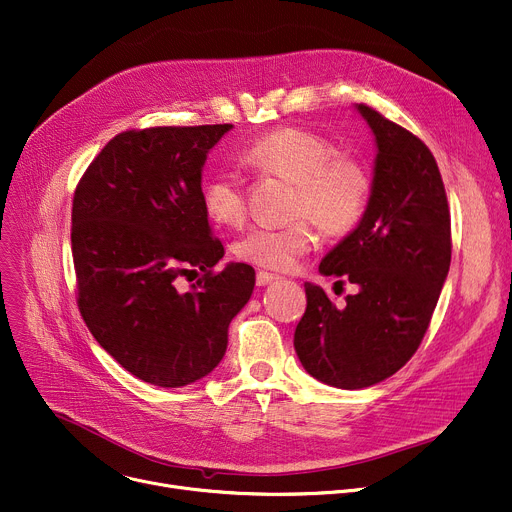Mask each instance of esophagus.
<instances>
[{"label": "esophagus", "mask_w": 512, "mask_h": 512, "mask_svg": "<svg viewBox=\"0 0 512 512\" xmlns=\"http://www.w3.org/2000/svg\"><path fill=\"white\" fill-rule=\"evenodd\" d=\"M275 280H280V275H277V273H269V271H263V269H259V271L255 273L257 286H267V284H271V282H275Z\"/></svg>", "instance_id": "obj_1"}]
</instances>
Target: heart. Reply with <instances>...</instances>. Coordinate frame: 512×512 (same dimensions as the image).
I'll return each mask as SVG.
<instances>
[{
    "label": "heart",
    "mask_w": 512,
    "mask_h": 512,
    "mask_svg": "<svg viewBox=\"0 0 512 512\" xmlns=\"http://www.w3.org/2000/svg\"><path fill=\"white\" fill-rule=\"evenodd\" d=\"M247 163L263 175L296 185L292 214L300 220L288 226L257 224L235 243L241 261L265 269H292L300 257L318 245L316 226L331 237L353 232L369 206L371 175L367 167L316 132L280 126L263 132L249 145ZM204 206L212 220L235 226L247 216L245 179L232 169L210 177Z\"/></svg>",
    "instance_id": "obj_1"
}]
</instances>
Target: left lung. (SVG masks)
Wrapping results in <instances>:
<instances>
[{
  "mask_svg": "<svg viewBox=\"0 0 512 512\" xmlns=\"http://www.w3.org/2000/svg\"><path fill=\"white\" fill-rule=\"evenodd\" d=\"M357 110L378 143L369 206L318 269L359 292L337 308L306 282V312L294 333L308 374L343 390L390 378L416 353L451 263V214L433 153L376 108Z\"/></svg>",
  "mask_w": 512,
  "mask_h": 512,
  "instance_id": "obj_1",
  "label": "left lung"
}]
</instances>
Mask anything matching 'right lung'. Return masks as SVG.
I'll return each mask as SVG.
<instances>
[{
	"instance_id": "obj_1",
	"label": "right lung",
	"mask_w": 512,
	"mask_h": 512,
	"mask_svg": "<svg viewBox=\"0 0 512 512\" xmlns=\"http://www.w3.org/2000/svg\"><path fill=\"white\" fill-rule=\"evenodd\" d=\"M230 128L124 130L89 163L73 194L79 312L96 341L153 386L208 376L255 286L247 263L214 269L224 247L212 237L202 194L206 155ZM198 272L188 291L178 288Z\"/></svg>"
}]
</instances>
